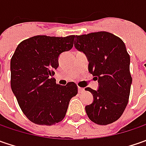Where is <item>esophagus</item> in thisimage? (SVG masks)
Listing matches in <instances>:
<instances>
[{
    "label": "esophagus",
    "instance_id": "esophagus-1",
    "mask_svg": "<svg viewBox=\"0 0 146 146\" xmlns=\"http://www.w3.org/2000/svg\"><path fill=\"white\" fill-rule=\"evenodd\" d=\"M84 88H83L78 87V92H79V93H83V92H84Z\"/></svg>",
    "mask_w": 146,
    "mask_h": 146
}]
</instances>
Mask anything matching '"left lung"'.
<instances>
[{"instance_id":"left-lung-1","label":"left lung","mask_w":146,"mask_h":146,"mask_svg":"<svg viewBox=\"0 0 146 146\" xmlns=\"http://www.w3.org/2000/svg\"><path fill=\"white\" fill-rule=\"evenodd\" d=\"M74 45L88 61V71L98 82V88L85 90L93 102L85 106L88 118L97 124L106 125L120 118L126 108L132 79L130 56L120 38L106 31L76 36Z\"/></svg>"}]
</instances>
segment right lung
<instances>
[{
  "instance_id": "right-lung-1",
  "label": "right lung",
  "mask_w": 146,
  "mask_h": 146,
  "mask_svg": "<svg viewBox=\"0 0 146 146\" xmlns=\"http://www.w3.org/2000/svg\"><path fill=\"white\" fill-rule=\"evenodd\" d=\"M75 36H36L20 43L10 61L11 88L20 108L32 123L53 125L64 119L77 85L62 86L53 78L60 54L73 47Z\"/></svg>"
}]
</instances>
